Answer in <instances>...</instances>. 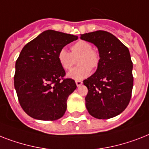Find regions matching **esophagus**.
I'll return each mask as SVG.
<instances>
[{"mask_svg": "<svg viewBox=\"0 0 149 149\" xmlns=\"http://www.w3.org/2000/svg\"><path fill=\"white\" fill-rule=\"evenodd\" d=\"M76 84H77V86L79 87V86H80L83 84V82L80 80H77V81H76Z\"/></svg>", "mask_w": 149, "mask_h": 149, "instance_id": "esophagus-1", "label": "esophagus"}]
</instances>
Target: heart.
<instances>
[{"label":"heart","mask_w":149,"mask_h":149,"mask_svg":"<svg viewBox=\"0 0 149 149\" xmlns=\"http://www.w3.org/2000/svg\"><path fill=\"white\" fill-rule=\"evenodd\" d=\"M71 53L66 49H61L58 53L59 63L64 70H70L75 63V59L79 57V66L67 73V77L74 80H82L91 72V69L97 68L100 62V54L93 49V45L88 41L79 40L71 46Z\"/></svg>","instance_id":"1"}]
</instances>
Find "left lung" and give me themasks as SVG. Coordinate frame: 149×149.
<instances>
[{"label": "left lung", "mask_w": 149, "mask_h": 149, "mask_svg": "<svg viewBox=\"0 0 149 149\" xmlns=\"http://www.w3.org/2000/svg\"><path fill=\"white\" fill-rule=\"evenodd\" d=\"M80 39L93 43L100 56L95 73L83 81L88 88L87 110L99 119L116 116L129 105L133 87V66L129 49L114 35L104 31L84 33Z\"/></svg>", "instance_id": "1"}]
</instances>
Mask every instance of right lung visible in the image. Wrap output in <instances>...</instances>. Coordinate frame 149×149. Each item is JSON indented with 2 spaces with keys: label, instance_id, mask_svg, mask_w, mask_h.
<instances>
[{
  "label": "right lung",
  "instance_id": "1",
  "mask_svg": "<svg viewBox=\"0 0 149 149\" xmlns=\"http://www.w3.org/2000/svg\"><path fill=\"white\" fill-rule=\"evenodd\" d=\"M77 36L48 30L26 43L16 61L14 88L20 106L38 120L54 121L63 116L69 95L77 89L58 61L60 49Z\"/></svg>",
  "mask_w": 149,
  "mask_h": 149
}]
</instances>
